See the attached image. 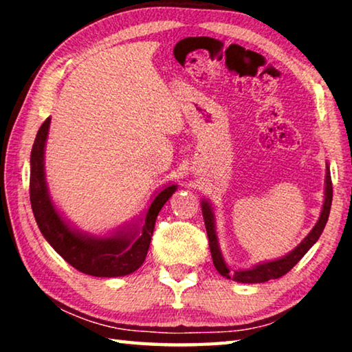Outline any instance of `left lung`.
Returning <instances> with one entry per match:
<instances>
[{
  "label": "left lung",
  "instance_id": "8db88e82",
  "mask_svg": "<svg viewBox=\"0 0 352 352\" xmlns=\"http://www.w3.org/2000/svg\"><path fill=\"white\" fill-rule=\"evenodd\" d=\"M332 205V182H331V172L329 166H326V180H324V201L323 208H321V214L318 217V222L315 223L311 233H309L302 242L296 248L292 250L283 258L275 259V261H267L261 262L258 265H253L252 269L245 270H234L230 272V267L226 265V262L220 252L217 234H216V217H214L212 206L208 200H201V214H204L206 233H208V241H210V250L212 256V262L216 270L220 275L233 279V281L242 283V284H256V283H265L270 281V279H278L283 275H285L289 270L294 269L298 264L302 256H305L309 248H311L315 242L320 239L321 233H323L327 219H329V211Z\"/></svg>",
  "mask_w": 352,
  "mask_h": 352
}]
</instances>
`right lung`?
<instances>
[{
	"label": "right lung",
	"instance_id": "right-lung-1",
	"mask_svg": "<svg viewBox=\"0 0 352 352\" xmlns=\"http://www.w3.org/2000/svg\"><path fill=\"white\" fill-rule=\"evenodd\" d=\"M51 118L41 124L31 152V206L34 217L50 245L62 258L85 275L99 278L126 276L138 270L147 256L155 220L166 201L177 190L169 184L155 192L144 217L124 225L109 236H93L74 228L52 204L45 175V146Z\"/></svg>",
	"mask_w": 352,
	"mask_h": 352
}]
</instances>
